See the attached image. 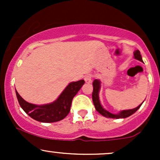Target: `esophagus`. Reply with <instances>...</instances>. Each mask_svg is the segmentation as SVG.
Returning <instances> with one entry per match:
<instances>
[{
  "label": "esophagus",
  "mask_w": 160,
  "mask_h": 160,
  "mask_svg": "<svg viewBox=\"0 0 160 160\" xmlns=\"http://www.w3.org/2000/svg\"><path fill=\"white\" fill-rule=\"evenodd\" d=\"M84 80H85L86 83H91V82H92V76L90 74L86 75L85 78H84Z\"/></svg>",
  "instance_id": "1"
}]
</instances>
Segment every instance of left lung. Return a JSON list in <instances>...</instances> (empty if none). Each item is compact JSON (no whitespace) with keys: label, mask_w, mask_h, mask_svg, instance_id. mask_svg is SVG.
I'll return each mask as SVG.
<instances>
[{"label":"left lung","mask_w":160,"mask_h":160,"mask_svg":"<svg viewBox=\"0 0 160 160\" xmlns=\"http://www.w3.org/2000/svg\"><path fill=\"white\" fill-rule=\"evenodd\" d=\"M134 58L135 59L138 60L141 62H143L142 57L141 56L140 51L138 49L135 50L134 52ZM93 86V92H92V101L93 104H94L95 109L100 114H102L104 117H108V118H113V119H120V118H126V117H129V116L132 115L133 113H135L140 108L141 104H139L137 108H133V109H129V110H123V111H121L119 112L118 113H112L111 112H109L107 110H105L102 107V104H101L100 99H99V91L101 89V81L99 80H95L92 82Z\"/></svg>","instance_id":"obj_1"}]
</instances>
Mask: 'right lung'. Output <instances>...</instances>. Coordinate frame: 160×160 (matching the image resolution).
<instances>
[{
    "label": "right lung",
    "instance_id": "1",
    "mask_svg": "<svg viewBox=\"0 0 160 160\" xmlns=\"http://www.w3.org/2000/svg\"><path fill=\"white\" fill-rule=\"evenodd\" d=\"M84 83L83 80L70 82L56 101L41 105L25 101L16 89V94L20 106L29 117L41 122H54L63 120L68 114L73 98Z\"/></svg>",
    "mask_w": 160,
    "mask_h": 160
}]
</instances>
